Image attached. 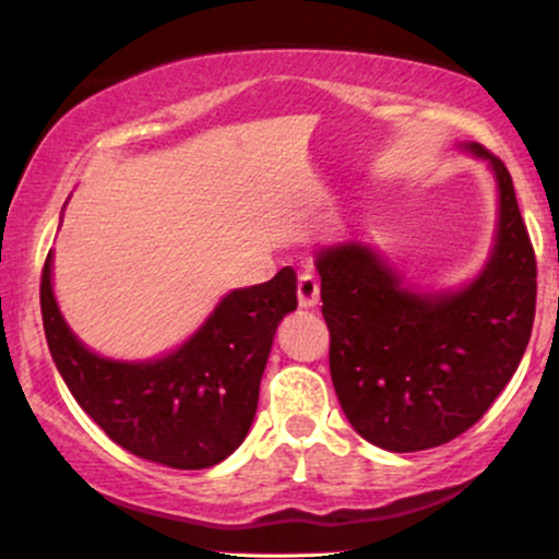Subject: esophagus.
Listing matches in <instances>:
<instances>
[{
    "label": "esophagus",
    "instance_id": "34e87169",
    "mask_svg": "<svg viewBox=\"0 0 559 559\" xmlns=\"http://www.w3.org/2000/svg\"><path fill=\"white\" fill-rule=\"evenodd\" d=\"M299 307H316L320 299V281L312 273H301L297 281Z\"/></svg>",
    "mask_w": 559,
    "mask_h": 559
}]
</instances>
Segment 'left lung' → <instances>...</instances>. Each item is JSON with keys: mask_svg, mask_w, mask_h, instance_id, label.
Segmentation results:
<instances>
[{"mask_svg": "<svg viewBox=\"0 0 559 559\" xmlns=\"http://www.w3.org/2000/svg\"><path fill=\"white\" fill-rule=\"evenodd\" d=\"M471 150L497 173L499 228L484 273L463 292H409L355 241L316 260L333 389L355 431L389 452L447 444L476 426L534 329L536 254L512 176L484 146Z\"/></svg>", "mask_w": 559, "mask_h": 559, "instance_id": "8db88e82", "label": "left lung"}]
</instances>
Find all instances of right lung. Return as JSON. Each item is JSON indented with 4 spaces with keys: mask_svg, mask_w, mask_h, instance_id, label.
<instances>
[{
    "mask_svg": "<svg viewBox=\"0 0 559 559\" xmlns=\"http://www.w3.org/2000/svg\"><path fill=\"white\" fill-rule=\"evenodd\" d=\"M297 310V273L236 288L207 323L168 357L115 362L83 346L52 294V252L41 271V320L49 352L83 413L115 444L178 471H202L241 444L258 413L273 333Z\"/></svg>",
    "mask_w": 559,
    "mask_h": 559,
    "instance_id": "1",
    "label": "right lung"
}]
</instances>
